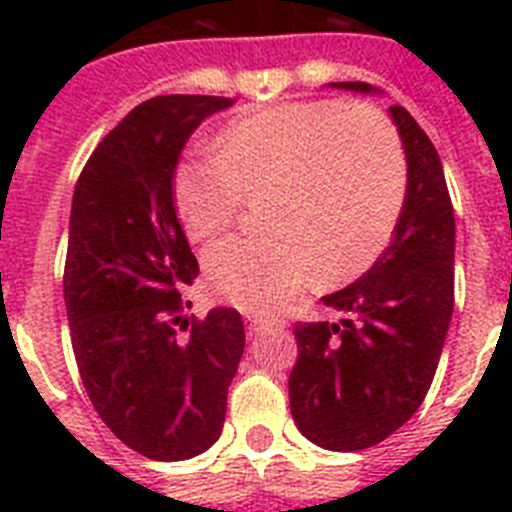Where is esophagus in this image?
Here are the masks:
<instances>
[{"label":"esophagus","instance_id":"obj_1","mask_svg":"<svg viewBox=\"0 0 512 512\" xmlns=\"http://www.w3.org/2000/svg\"><path fill=\"white\" fill-rule=\"evenodd\" d=\"M244 319H247L249 332H257V329L265 327V324H279V321H268V319H263V316H257V313H247Z\"/></svg>","mask_w":512,"mask_h":512}]
</instances>
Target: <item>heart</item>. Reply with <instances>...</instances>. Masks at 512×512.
Listing matches in <instances>:
<instances>
[{"label": "heart", "instance_id": "b5f03b06", "mask_svg": "<svg viewBox=\"0 0 512 512\" xmlns=\"http://www.w3.org/2000/svg\"><path fill=\"white\" fill-rule=\"evenodd\" d=\"M401 146L380 116L342 103H289L225 127L212 156L177 164L172 196L183 231L204 241L260 199L255 239H223L204 255L220 300L271 313L313 276L356 279L380 257L404 207Z\"/></svg>", "mask_w": 512, "mask_h": 512}]
</instances>
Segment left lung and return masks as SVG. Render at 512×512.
<instances>
[{"mask_svg": "<svg viewBox=\"0 0 512 512\" xmlns=\"http://www.w3.org/2000/svg\"><path fill=\"white\" fill-rule=\"evenodd\" d=\"M337 90L380 95L366 82ZM390 119L406 154L393 241L350 287L321 297L340 321L297 324L289 406L297 430L332 452L396 433L428 396L454 311V209L436 146L404 106Z\"/></svg>", "mask_w": 512, "mask_h": 512, "instance_id": "8db88e82", "label": "left lung"}]
</instances>
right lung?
I'll use <instances>...</instances> for the list:
<instances>
[{"label":"right lung","instance_id":"add662e5","mask_svg":"<svg viewBox=\"0 0 512 512\" xmlns=\"http://www.w3.org/2000/svg\"><path fill=\"white\" fill-rule=\"evenodd\" d=\"M231 106L215 95L140 103L100 140L71 201L63 297L76 366L100 420L151 460H191L215 444L244 353L239 311L212 308L191 327L180 316L199 263L172 199L193 130Z\"/></svg>","mask_w":512,"mask_h":512}]
</instances>
